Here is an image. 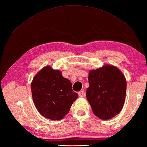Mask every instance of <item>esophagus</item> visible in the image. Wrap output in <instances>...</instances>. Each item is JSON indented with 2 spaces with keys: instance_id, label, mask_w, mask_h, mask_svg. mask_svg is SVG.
Listing matches in <instances>:
<instances>
[{
  "instance_id": "1",
  "label": "esophagus",
  "mask_w": 147,
  "mask_h": 147,
  "mask_svg": "<svg viewBox=\"0 0 147 147\" xmlns=\"http://www.w3.org/2000/svg\"><path fill=\"white\" fill-rule=\"evenodd\" d=\"M78 95H79L80 97H83V96L85 94V92L84 90H82V91H80L79 92H78Z\"/></svg>"
}]
</instances>
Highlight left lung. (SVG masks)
<instances>
[{"instance_id": "1", "label": "left lung", "mask_w": 147, "mask_h": 147, "mask_svg": "<svg viewBox=\"0 0 147 147\" xmlns=\"http://www.w3.org/2000/svg\"><path fill=\"white\" fill-rule=\"evenodd\" d=\"M87 100L95 115L109 120L122 109L126 96L127 80L121 71L109 64L88 73Z\"/></svg>"}]
</instances>
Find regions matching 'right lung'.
<instances>
[{"label": "right lung", "instance_id": "1", "mask_svg": "<svg viewBox=\"0 0 147 147\" xmlns=\"http://www.w3.org/2000/svg\"><path fill=\"white\" fill-rule=\"evenodd\" d=\"M32 96L41 115L60 120L69 113L78 95L71 89V82L59 70L46 66L34 76L31 83Z\"/></svg>", "mask_w": 147, "mask_h": 147}]
</instances>
